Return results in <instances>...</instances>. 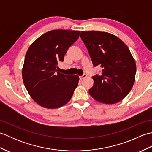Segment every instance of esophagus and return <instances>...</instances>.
<instances>
[{
	"instance_id": "1",
	"label": "esophagus",
	"mask_w": 152,
	"mask_h": 152,
	"mask_svg": "<svg viewBox=\"0 0 152 152\" xmlns=\"http://www.w3.org/2000/svg\"><path fill=\"white\" fill-rule=\"evenodd\" d=\"M86 77H87V74H83L82 76H80V80H83L84 78H86Z\"/></svg>"
}]
</instances>
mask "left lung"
I'll use <instances>...</instances> for the list:
<instances>
[{
    "mask_svg": "<svg viewBox=\"0 0 152 152\" xmlns=\"http://www.w3.org/2000/svg\"><path fill=\"white\" fill-rule=\"evenodd\" d=\"M94 66H101V75L92 76L94 83L89 89L96 101L114 104L125 98L134 83L136 63L127 46L110 33L81 31Z\"/></svg>",
    "mask_w": 152,
    "mask_h": 152,
    "instance_id": "1",
    "label": "left lung"
}]
</instances>
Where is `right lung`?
I'll return each mask as SVG.
<instances>
[{"label": "right lung", "instance_id": "1", "mask_svg": "<svg viewBox=\"0 0 152 152\" xmlns=\"http://www.w3.org/2000/svg\"><path fill=\"white\" fill-rule=\"evenodd\" d=\"M80 32L48 31L28 48L23 67V80L32 99L44 108H57L66 104L78 85V76L57 72V65L78 40Z\"/></svg>", "mask_w": 152, "mask_h": 152}]
</instances>
